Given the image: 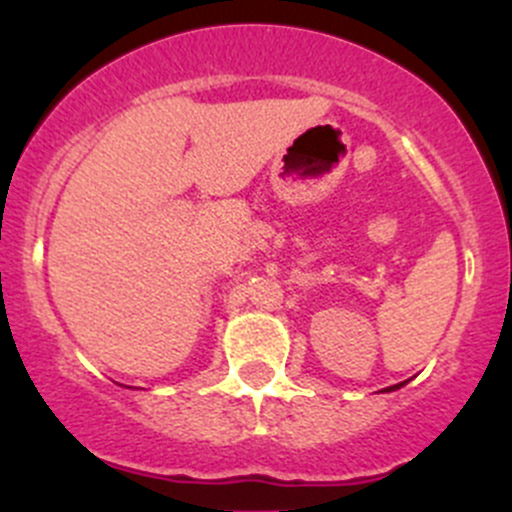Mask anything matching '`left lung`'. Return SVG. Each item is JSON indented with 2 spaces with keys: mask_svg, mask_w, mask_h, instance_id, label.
Listing matches in <instances>:
<instances>
[{
  "mask_svg": "<svg viewBox=\"0 0 512 512\" xmlns=\"http://www.w3.org/2000/svg\"><path fill=\"white\" fill-rule=\"evenodd\" d=\"M399 386H401V384H396V386H391V389H386V391H394V389H399Z\"/></svg>",
  "mask_w": 512,
  "mask_h": 512,
  "instance_id": "obj_1",
  "label": "left lung"
}]
</instances>
